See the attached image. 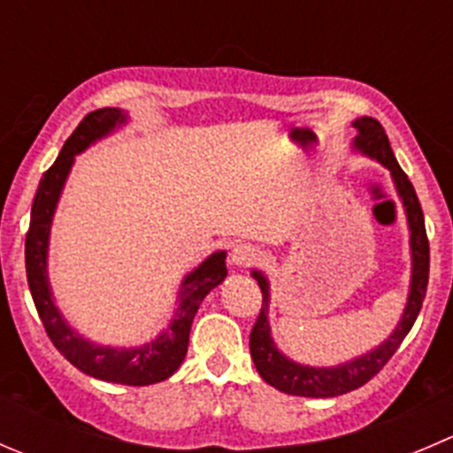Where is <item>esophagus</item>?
Here are the masks:
<instances>
[{"instance_id": "obj_1", "label": "esophagus", "mask_w": 453, "mask_h": 453, "mask_svg": "<svg viewBox=\"0 0 453 453\" xmlns=\"http://www.w3.org/2000/svg\"><path fill=\"white\" fill-rule=\"evenodd\" d=\"M258 250L252 243H239L232 248L230 252V263L236 267H250L252 263H257Z\"/></svg>"}]
</instances>
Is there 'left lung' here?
Listing matches in <instances>:
<instances>
[{"instance_id":"obj_1","label":"left lung","mask_w":453,"mask_h":453,"mask_svg":"<svg viewBox=\"0 0 453 453\" xmlns=\"http://www.w3.org/2000/svg\"><path fill=\"white\" fill-rule=\"evenodd\" d=\"M354 128L358 130V137L354 139V146H357L358 150L365 152V155L374 157V159L380 161L385 168H389L394 183H396L398 195H401L403 199V205H405L407 210V221H410L411 230V258H414L411 292L410 298H407L405 314H403V320L398 323L396 332H394L380 348H376L374 352L365 354V357L357 358V361L352 363L325 370V367H305L298 365V363L288 361V358L274 348V343H272L270 338V325H267L270 288H267V280L261 272H252L254 279L258 280V288H261L263 303L261 311H258L257 320H254L252 332H250V354H252V361L254 365H257L261 379L265 380L267 385L279 389V392L292 394V396H341V394H348L352 392V389L363 388L367 380L374 379V376L388 365L389 358L396 354V349L401 348L403 338L407 336V332H410L411 325H414L416 316H418L420 307H423L425 292H427L429 239L427 232H425L423 208H420V201L418 196H416L414 186H411L407 174L403 173V168L398 165L380 121L372 119V117H361V119L354 121Z\"/></svg>"}]
</instances>
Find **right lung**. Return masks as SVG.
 I'll list each match as a JSON object with an SVG mask.
<instances>
[{
  "label": "right lung",
  "mask_w": 453,
  "mask_h": 453,
  "mask_svg": "<svg viewBox=\"0 0 453 453\" xmlns=\"http://www.w3.org/2000/svg\"><path fill=\"white\" fill-rule=\"evenodd\" d=\"M126 115L117 108H99L92 110L79 121L61 148L55 164L43 173L39 181L37 195L33 199L30 210V226L26 232V276H28V288L33 294L35 307L42 319L43 329L52 341L61 357L73 363L83 374L95 376V379L108 380V383L121 385H152L165 380L179 370L188 352V341H190V327L195 320L196 310L201 301L208 296L210 289L217 288L227 276L226 252H217L201 263L181 288V303H179L174 319L170 327L161 334L157 341L143 345L137 349H110L92 345L83 341L79 334L65 325L59 310L52 303L50 288H48L46 276V252H48V232H50L52 212H55L57 199L64 188L68 170L73 165L74 155L83 148L90 146L95 139L104 137L117 124H124Z\"/></svg>",
  "instance_id": "add662e5"
}]
</instances>
